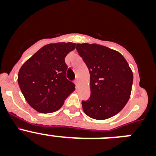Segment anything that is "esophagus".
<instances>
[{"label":"esophagus","mask_w":156,"mask_h":156,"mask_svg":"<svg viewBox=\"0 0 156 156\" xmlns=\"http://www.w3.org/2000/svg\"><path fill=\"white\" fill-rule=\"evenodd\" d=\"M75 83H76V87L79 86V80L76 79L75 80Z\"/></svg>","instance_id":"34e87169"}]
</instances>
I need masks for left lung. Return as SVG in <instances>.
Segmentation results:
<instances>
[{"instance_id":"obj_1","label":"left lung","mask_w":156,"mask_h":156,"mask_svg":"<svg viewBox=\"0 0 156 156\" xmlns=\"http://www.w3.org/2000/svg\"><path fill=\"white\" fill-rule=\"evenodd\" d=\"M76 50L90 76V96L82 101L83 112L99 120L116 115L131 93L133 73L126 60L116 51L95 44H77Z\"/></svg>"}]
</instances>
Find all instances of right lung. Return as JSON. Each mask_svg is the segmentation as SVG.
I'll return each mask as SVG.
<instances>
[{
    "instance_id": "obj_1",
    "label": "right lung",
    "mask_w": 156,
    "mask_h": 156,
    "mask_svg": "<svg viewBox=\"0 0 156 156\" xmlns=\"http://www.w3.org/2000/svg\"><path fill=\"white\" fill-rule=\"evenodd\" d=\"M75 48L76 44L70 42L45 45L19 70V87L29 105L37 112L57 111L75 90V84L66 76L68 66L65 62L67 54Z\"/></svg>"
}]
</instances>
